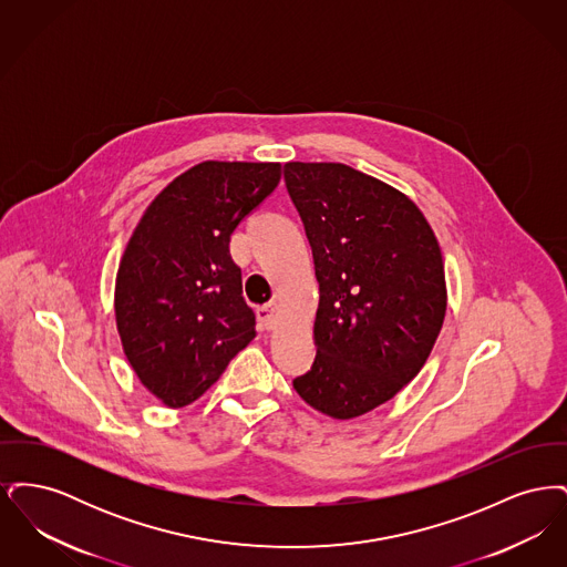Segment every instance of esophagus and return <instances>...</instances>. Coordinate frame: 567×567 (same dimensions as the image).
<instances>
[{"label":"esophagus","mask_w":567,"mask_h":567,"mask_svg":"<svg viewBox=\"0 0 567 567\" xmlns=\"http://www.w3.org/2000/svg\"><path fill=\"white\" fill-rule=\"evenodd\" d=\"M257 315H259V321L264 323L266 329H274V324L278 321V303H266V306H261L259 310H257Z\"/></svg>","instance_id":"obj_1"}]
</instances>
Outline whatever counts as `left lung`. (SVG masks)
I'll return each mask as SVG.
<instances>
[{
	"instance_id": "8db88e82",
	"label": "left lung",
	"mask_w": 567,
	"mask_h": 567,
	"mask_svg": "<svg viewBox=\"0 0 567 567\" xmlns=\"http://www.w3.org/2000/svg\"><path fill=\"white\" fill-rule=\"evenodd\" d=\"M319 280L317 357L293 380L331 419L395 398L425 365L446 315L442 250L402 190L344 163H285Z\"/></svg>"
}]
</instances>
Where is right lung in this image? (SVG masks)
I'll return each instance as SVG.
<instances>
[{
	"label": "right lung",
	"mask_w": 567,
	"mask_h": 567,
	"mask_svg": "<svg viewBox=\"0 0 567 567\" xmlns=\"http://www.w3.org/2000/svg\"><path fill=\"white\" fill-rule=\"evenodd\" d=\"M278 183L280 163H197L135 225L116 271V329L163 404L202 398L257 336L229 240Z\"/></svg>",
	"instance_id": "add662e5"
}]
</instances>
